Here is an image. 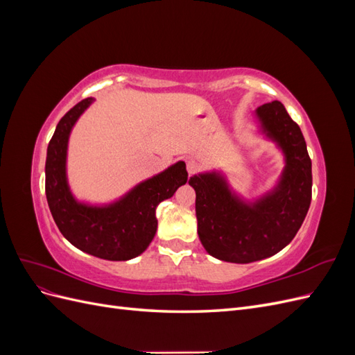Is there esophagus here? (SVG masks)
Returning a JSON list of instances; mask_svg holds the SVG:
<instances>
[{
  "label": "esophagus",
  "instance_id": "34e87169",
  "mask_svg": "<svg viewBox=\"0 0 355 355\" xmlns=\"http://www.w3.org/2000/svg\"><path fill=\"white\" fill-rule=\"evenodd\" d=\"M187 170H188V173H189V175H194V173H197V171L200 170L198 161H196V159H189L188 163H187Z\"/></svg>",
  "mask_w": 355,
  "mask_h": 355
}]
</instances>
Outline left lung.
Returning <instances> with one entry per match:
<instances>
[{"mask_svg":"<svg viewBox=\"0 0 355 355\" xmlns=\"http://www.w3.org/2000/svg\"><path fill=\"white\" fill-rule=\"evenodd\" d=\"M254 116L262 135L284 155V168L274 189L247 202L218 171L189 178L196 189L200 241L209 254L232 263L256 262L284 249L311 204L313 171L299 125L278 101L259 106Z\"/></svg>","mask_w":355,"mask_h":355,"instance_id":"8db88e82","label":"left lung"}]
</instances>
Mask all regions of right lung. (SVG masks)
Returning <instances> with one entry per match:
<instances>
[{
	"mask_svg": "<svg viewBox=\"0 0 355 355\" xmlns=\"http://www.w3.org/2000/svg\"><path fill=\"white\" fill-rule=\"evenodd\" d=\"M94 102L81 101L59 121L47 148L46 196L59 231L72 245L106 261H128L146 250L157 232L155 209L187 184L188 171L178 161L149 178L120 200L103 206L80 202L72 196L67 176L68 141L72 127Z\"/></svg>",
	"mask_w": 355,
	"mask_h": 355,
	"instance_id": "add662e5",
	"label": "right lung"
}]
</instances>
